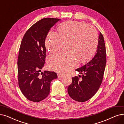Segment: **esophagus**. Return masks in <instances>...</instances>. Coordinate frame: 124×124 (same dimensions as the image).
Segmentation results:
<instances>
[{
	"label": "esophagus",
	"instance_id": "1",
	"mask_svg": "<svg viewBox=\"0 0 124 124\" xmlns=\"http://www.w3.org/2000/svg\"><path fill=\"white\" fill-rule=\"evenodd\" d=\"M57 76H58V78H62V77H65V76L63 75H62V74H58Z\"/></svg>",
	"mask_w": 124,
	"mask_h": 124
}]
</instances>
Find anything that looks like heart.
I'll use <instances>...</instances> for the list:
<instances>
[{"mask_svg":"<svg viewBox=\"0 0 124 124\" xmlns=\"http://www.w3.org/2000/svg\"><path fill=\"white\" fill-rule=\"evenodd\" d=\"M57 32H49L45 46L51 54L61 50L62 45L68 44L67 53L50 57L48 65L52 70L66 74L79 63L90 61L95 55L98 45V36L93 27L75 21H68L57 26ZM77 60H76V59Z\"/></svg>","mask_w":124,"mask_h":124,"instance_id":"1","label":"heart"}]
</instances>
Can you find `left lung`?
Here are the masks:
<instances>
[{
    "label": "left lung",
    "mask_w": 124,
    "mask_h": 124,
    "mask_svg": "<svg viewBox=\"0 0 124 124\" xmlns=\"http://www.w3.org/2000/svg\"><path fill=\"white\" fill-rule=\"evenodd\" d=\"M106 63L104 39L100 32L95 55L90 62L76 70L82 74V80L79 81L77 76L72 77V82L68 88L70 97L76 101L83 102L95 95L102 83Z\"/></svg>",
    "instance_id": "left-lung-1"
}]
</instances>
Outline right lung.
<instances>
[{
  "label": "right lung",
  "mask_w": 124,
  "mask_h": 124,
  "mask_svg": "<svg viewBox=\"0 0 124 124\" xmlns=\"http://www.w3.org/2000/svg\"><path fill=\"white\" fill-rule=\"evenodd\" d=\"M59 19L46 18L34 24L22 39L18 59V84L28 100L41 101L48 96L52 80L57 78L54 72H41L46 58L45 39L51 28Z\"/></svg>",
  "instance_id": "right-lung-1"
}]
</instances>
